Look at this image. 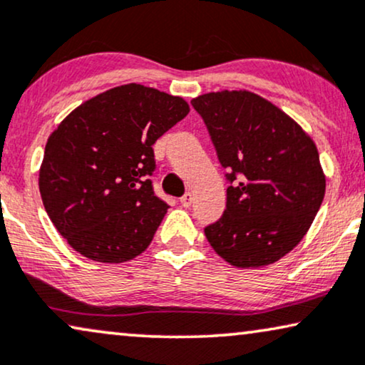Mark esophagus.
<instances>
[{"label":"esophagus","mask_w":365,"mask_h":365,"mask_svg":"<svg viewBox=\"0 0 365 365\" xmlns=\"http://www.w3.org/2000/svg\"><path fill=\"white\" fill-rule=\"evenodd\" d=\"M180 204H182L183 207H190L192 205V193H185L182 198H180Z\"/></svg>","instance_id":"obj_1"}]
</instances>
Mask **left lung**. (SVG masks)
Wrapping results in <instances>:
<instances>
[{"instance_id": "left-lung-1", "label": "left lung", "mask_w": 365, "mask_h": 365, "mask_svg": "<svg viewBox=\"0 0 365 365\" xmlns=\"http://www.w3.org/2000/svg\"><path fill=\"white\" fill-rule=\"evenodd\" d=\"M192 106L227 170L225 210L205 225L207 241L237 267L281 259L302 241L324 200L325 175L315 143L252 92H210Z\"/></svg>"}]
</instances>
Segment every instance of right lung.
<instances>
[{
    "instance_id": "1",
    "label": "right lung",
    "mask_w": 365,
    "mask_h": 365,
    "mask_svg": "<svg viewBox=\"0 0 365 365\" xmlns=\"http://www.w3.org/2000/svg\"><path fill=\"white\" fill-rule=\"evenodd\" d=\"M188 110L182 98L128 84L86 101L50 135L41 200L77 252L123 262L150 246L168 210L150 180L153 145Z\"/></svg>"
}]
</instances>
